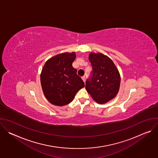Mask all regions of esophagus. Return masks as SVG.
<instances>
[{
	"label": "esophagus",
	"instance_id": "esophagus-1",
	"mask_svg": "<svg viewBox=\"0 0 158 158\" xmlns=\"http://www.w3.org/2000/svg\"><path fill=\"white\" fill-rule=\"evenodd\" d=\"M82 80H83V81L85 82V76L82 77Z\"/></svg>",
	"mask_w": 158,
	"mask_h": 158
}]
</instances>
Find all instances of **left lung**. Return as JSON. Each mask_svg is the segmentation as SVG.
Listing matches in <instances>:
<instances>
[{
  "instance_id": "1",
  "label": "left lung",
  "mask_w": 158,
  "mask_h": 158,
  "mask_svg": "<svg viewBox=\"0 0 158 158\" xmlns=\"http://www.w3.org/2000/svg\"><path fill=\"white\" fill-rule=\"evenodd\" d=\"M89 60L93 70L86 80L85 89L98 103H106L118 93L121 82L119 71L112 60L102 54L91 53Z\"/></svg>"
}]
</instances>
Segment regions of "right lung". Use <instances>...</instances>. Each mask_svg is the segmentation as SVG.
I'll return each instance as SVG.
<instances>
[{
  "label": "right lung",
  "mask_w": 158,
  "mask_h": 158,
  "mask_svg": "<svg viewBox=\"0 0 158 158\" xmlns=\"http://www.w3.org/2000/svg\"><path fill=\"white\" fill-rule=\"evenodd\" d=\"M75 52L60 54L49 59L40 74L44 94L52 104L62 106L69 104L84 82L73 67Z\"/></svg>",
  "instance_id": "right-lung-1"
}]
</instances>
